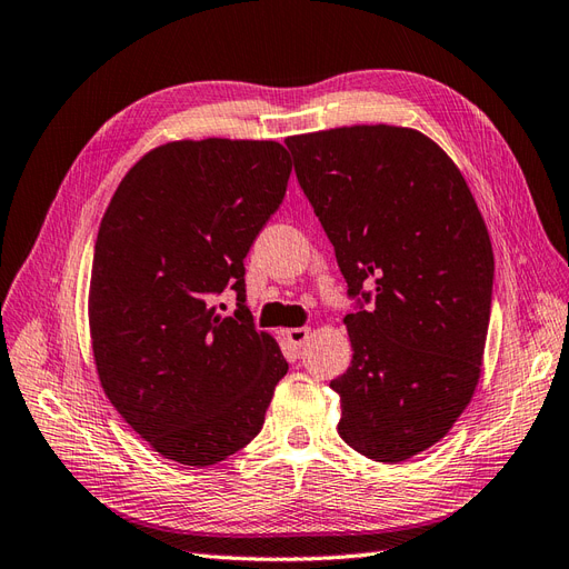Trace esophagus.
Listing matches in <instances>:
<instances>
[{"mask_svg":"<svg viewBox=\"0 0 569 569\" xmlns=\"http://www.w3.org/2000/svg\"><path fill=\"white\" fill-rule=\"evenodd\" d=\"M281 337L290 343V346H296V348H300L305 341L310 339V329L308 327H293V329H283L281 331Z\"/></svg>","mask_w":569,"mask_h":569,"instance_id":"34e87169","label":"esophagus"}]
</instances>
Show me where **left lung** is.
<instances>
[{
    "label": "left lung",
    "instance_id": "1",
    "mask_svg": "<svg viewBox=\"0 0 569 569\" xmlns=\"http://www.w3.org/2000/svg\"><path fill=\"white\" fill-rule=\"evenodd\" d=\"M305 197L337 252L353 360L331 389L341 440L397 463L440 442L480 377L492 244L463 174L409 127L356 124L288 137Z\"/></svg>",
    "mask_w": 569,
    "mask_h": 569
}]
</instances>
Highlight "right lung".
<instances>
[{
	"instance_id": "obj_1",
	"label": "right lung",
	"mask_w": 569,
	"mask_h": 569,
	"mask_svg": "<svg viewBox=\"0 0 569 569\" xmlns=\"http://www.w3.org/2000/svg\"><path fill=\"white\" fill-rule=\"evenodd\" d=\"M279 141L182 139L124 174L100 221L89 325L100 387L160 457L211 466L250 445L288 372L244 305V257L283 201ZM232 287L239 310L212 298Z\"/></svg>"
}]
</instances>
